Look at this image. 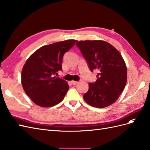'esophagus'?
<instances>
[{"instance_id":"1","label":"esophagus","mask_w":150,"mask_h":150,"mask_svg":"<svg viewBox=\"0 0 150 150\" xmlns=\"http://www.w3.org/2000/svg\"><path fill=\"white\" fill-rule=\"evenodd\" d=\"M71 83L73 85H76V84L79 83V82H76V81H71Z\"/></svg>"}]
</instances>
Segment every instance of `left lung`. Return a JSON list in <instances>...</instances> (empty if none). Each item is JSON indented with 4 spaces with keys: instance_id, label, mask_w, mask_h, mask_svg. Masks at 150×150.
Here are the masks:
<instances>
[{
    "instance_id": "left-lung-1",
    "label": "left lung",
    "mask_w": 150,
    "mask_h": 150,
    "mask_svg": "<svg viewBox=\"0 0 150 150\" xmlns=\"http://www.w3.org/2000/svg\"><path fill=\"white\" fill-rule=\"evenodd\" d=\"M76 45L90 70L98 71L96 81L89 83L83 99L96 108H105L113 104L127 82V67L120 53L103 40H81Z\"/></svg>"
}]
</instances>
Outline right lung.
Wrapping results in <instances>:
<instances>
[{
  "instance_id": "right-lung-1",
  "label": "right lung",
  "mask_w": 150,
  "mask_h": 150,
  "mask_svg": "<svg viewBox=\"0 0 150 150\" xmlns=\"http://www.w3.org/2000/svg\"><path fill=\"white\" fill-rule=\"evenodd\" d=\"M77 42L67 40L44 45L26 60L21 72V83L26 95L42 107H51L63 101L68 83L55 75L62 71L65 52Z\"/></svg>"
}]
</instances>
